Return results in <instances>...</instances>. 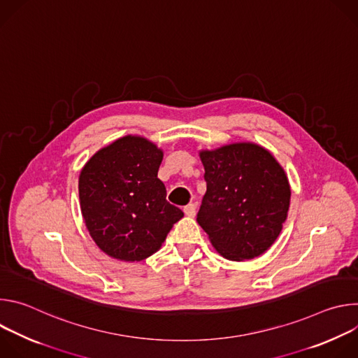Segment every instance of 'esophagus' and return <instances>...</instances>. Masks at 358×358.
I'll return each instance as SVG.
<instances>
[{"mask_svg":"<svg viewBox=\"0 0 358 358\" xmlns=\"http://www.w3.org/2000/svg\"><path fill=\"white\" fill-rule=\"evenodd\" d=\"M184 213H185L187 217H194L195 213H196L195 203H188V206H185V207H184Z\"/></svg>","mask_w":358,"mask_h":358,"instance_id":"obj_1","label":"esophagus"}]
</instances>
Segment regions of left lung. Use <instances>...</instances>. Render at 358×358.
<instances>
[{"label":"left lung","instance_id":"left-lung-1","mask_svg":"<svg viewBox=\"0 0 358 358\" xmlns=\"http://www.w3.org/2000/svg\"><path fill=\"white\" fill-rule=\"evenodd\" d=\"M207 192L196 221L229 261L253 259L278 239L287 218L290 185L271 152L255 143L199 151Z\"/></svg>","mask_w":358,"mask_h":358}]
</instances>
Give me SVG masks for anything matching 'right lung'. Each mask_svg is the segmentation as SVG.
Segmentation results:
<instances>
[{
  "label": "right lung",
  "mask_w": 358,
  "mask_h": 358,
  "mask_svg": "<svg viewBox=\"0 0 358 358\" xmlns=\"http://www.w3.org/2000/svg\"><path fill=\"white\" fill-rule=\"evenodd\" d=\"M163 150L140 136L100 148L79 176L80 211L94 243L109 257L138 262L156 253L184 213L166 199L157 173Z\"/></svg>",
  "instance_id": "right-lung-1"
}]
</instances>
